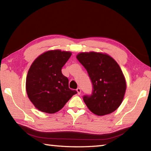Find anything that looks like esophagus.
Listing matches in <instances>:
<instances>
[{"label":"esophagus","instance_id":"obj_1","mask_svg":"<svg viewBox=\"0 0 151 151\" xmlns=\"http://www.w3.org/2000/svg\"><path fill=\"white\" fill-rule=\"evenodd\" d=\"M76 91H77V93L78 94H80L81 93V89L80 88H77V89H76Z\"/></svg>","mask_w":151,"mask_h":151}]
</instances>
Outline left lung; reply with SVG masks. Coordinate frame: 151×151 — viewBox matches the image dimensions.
<instances>
[{
	"instance_id": "1",
	"label": "left lung",
	"mask_w": 151,
	"mask_h": 151,
	"mask_svg": "<svg viewBox=\"0 0 151 151\" xmlns=\"http://www.w3.org/2000/svg\"><path fill=\"white\" fill-rule=\"evenodd\" d=\"M76 58L93 85L92 94L83 96L88 109L99 116L114 112L122 103L127 86L118 63L108 55L95 52L79 53Z\"/></svg>"
}]
</instances>
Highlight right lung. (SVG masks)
Instances as JSON below:
<instances>
[{
  "label": "right lung",
  "instance_id": "add662e5",
  "mask_svg": "<svg viewBox=\"0 0 151 151\" xmlns=\"http://www.w3.org/2000/svg\"><path fill=\"white\" fill-rule=\"evenodd\" d=\"M70 56V52L49 50L36 58L30 66L26 80L27 93L39 111L55 113L77 93L68 87V79L61 71Z\"/></svg>",
  "mask_w": 151,
  "mask_h": 151
}]
</instances>
